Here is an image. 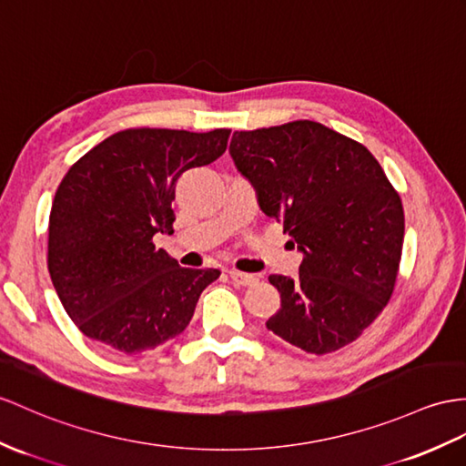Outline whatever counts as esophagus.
<instances>
[{
	"label": "esophagus",
	"mask_w": 466,
	"mask_h": 466,
	"mask_svg": "<svg viewBox=\"0 0 466 466\" xmlns=\"http://www.w3.org/2000/svg\"><path fill=\"white\" fill-rule=\"evenodd\" d=\"M229 277L235 285H239V287H251L258 280L255 275H248V272H241V270H231Z\"/></svg>",
	"instance_id": "34e87169"
}]
</instances>
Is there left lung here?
Returning a JSON list of instances; mask_svg holds the SVG:
<instances>
[{
    "instance_id": "obj_1",
    "label": "left lung",
    "mask_w": 466,
    "mask_h": 466,
    "mask_svg": "<svg viewBox=\"0 0 466 466\" xmlns=\"http://www.w3.org/2000/svg\"><path fill=\"white\" fill-rule=\"evenodd\" d=\"M229 154L302 253L297 279L268 277L280 309L267 328L319 356L354 342L390 302L401 260L403 206L380 162L312 120L233 132Z\"/></svg>"
}]
</instances>
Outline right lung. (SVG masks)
<instances>
[{"label":"right lung","instance_id":"1","mask_svg":"<svg viewBox=\"0 0 466 466\" xmlns=\"http://www.w3.org/2000/svg\"><path fill=\"white\" fill-rule=\"evenodd\" d=\"M231 130L130 128L108 136L63 177L49 218V275L85 336L124 356L186 330L221 272L184 268L157 233H174L181 174L218 160Z\"/></svg>","mask_w":466,"mask_h":466}]
</instances>
